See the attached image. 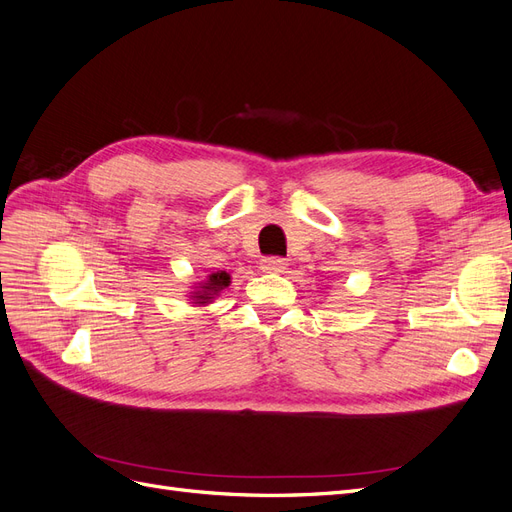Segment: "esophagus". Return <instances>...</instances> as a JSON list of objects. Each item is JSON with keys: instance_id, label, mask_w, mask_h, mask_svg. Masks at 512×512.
Listing matches in <instances>:
<instances>
[{"instance_id": "1", "label": "esophagus", "mask_w": 512, "mask_h": 512, "mask_svg": "<svg viewBox=\"0 0 512 512\" xmlns=\"http://www.w3.org/2000/svg\"><path fill=\"white\" fill-rule=\"evenodd\" d=\"M260 269L267 273H282L286 269V260L280 256H267L260 260Z\"/></svg>"}]
</instances>
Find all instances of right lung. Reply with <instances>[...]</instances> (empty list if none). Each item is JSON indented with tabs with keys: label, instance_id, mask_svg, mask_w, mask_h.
<instances>
[{
	"label": "right lung",
	"instance_id": "add662e5",
	"mask_svg": "<svg viewBox=\"0 0 512 512\" xmlns=\"http://www.w3.org/2000/svg\"><path fill=\"white\" fill-rule=\"evenodd\" d=\"M226 286H230V275L228 273H213L207 277V282L203 286H198V292H194L196 303L205 305L209 303L215 294H220Z\"/></svg>",
	"mask_w": 512,
	"mask_h": 512
}]
</instances>
